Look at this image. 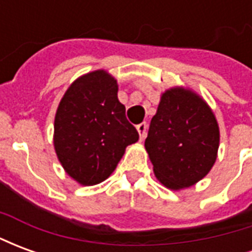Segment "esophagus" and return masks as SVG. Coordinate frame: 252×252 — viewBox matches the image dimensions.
I'll use <instances>...</instances> for the list:
<instances>
[{
  "label": "esophagus",
  "mask_w": 252,
  "mask_h": 252,
  "mask_svg": "<svg viewBox=\"0 0 252 252\" xmlns=\"http://www.w3.org/2000/svg\"><path fill=\"white\" fill-rule=\"evenodd\" d=\"M137 132H139V136H140V140H143L146 137V132H147V124L146 123H142L136 126Z\"/></svg>",
  "instance_id": "esophagus-1"
}]
</instances>
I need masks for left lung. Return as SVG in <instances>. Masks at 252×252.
Listing matches in <instances>:
<instances>
[{
    "label": "left lung",
    "mask_w": 252,
    "mask_h": 252,
    "mask_svg": "<svg viewBox=\"0 0 252 252\" xmlns=\"http://www.w3.org/2000/svg\"><path fill=\"white\" fill-rule=\"evenodd\" d=\"M219 140L217 121L205 101L190 90L174 88L162 94L144 146L157 178L177 190L194 185L209 173Z\"/></svg>",
    "instance_id": "left-lung-1"
}]
</instances>
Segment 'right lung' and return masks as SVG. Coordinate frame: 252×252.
Masks as SVG:
<instances>
[{"label": "right lung", "instance_id": "1", "mask_svg": "<svg viewBox=\"0 0 252 252\" xmlns=\"http://www.w3.org/2000/svg\"><path fill=\"white\" fill-rule=\"evenodd\" d=\"M54 129V146L63 169L88 186L106 180L126 146L139 139L117 98L116 79L104 70L78 78L67 89Z\"/></svg>", "mask_w": 252, "mask_h": 252}]
</instances>
